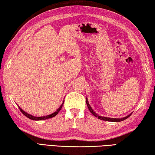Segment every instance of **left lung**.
<instances>
[{"label":"left lung","mask_w":155,"mask_h":155,"mask_svg":"<svg viewBox=\"0 0 155 155\" xmlns=\"http://www.w3.org/2000/svg\"><path fill=\"white\" fill-rule=\"evenodd\" d=\"M86 103H87V107H88V108H89V111L91 112V113L93 114V115H94L95 117H97L98 119H101V120H106V121H112V122H120V121H122V120H125L126 119H127L128 117H129L131 115V114H129L128 116H127V117H124V118H122V119H113V118H109V117H101V116H98V115L95 113V112L93 110H92V108H91V106H90V105L89 104V102H88V101H87V99L86 98Z\"/></svg>","instance_id":"1"}]
</instances>
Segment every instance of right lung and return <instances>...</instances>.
I'll use <instances>...</instances> for the list:
<instances>
[{"mask_svg":"<svg viewBox=\"0 0 155 155\" xmlns=\"http://www.w3.org/2000/svg\"><path fill=\"white\" fill-rule=\"evenodd\" d=\"M63 104H64V102H63L62 104L61 105V106L60 107V108H59L57 110H56L55 112H53V113L51 114L50 115H47V116L40 117H34V116H32V115H31V114H29L26 113V112H24V111L23 110H22V109L20 108V107H19V110H20V111L22 112V114H23L24 115H25V116H26V117H27L28 118H29L30 119L35 120H45V119H50V118H52V117H53L56 116V115H57V114H58V112L60 111V110L61 109V108H62V106H63Z\"/></svg>","mask_w":155,"mask_h":155,"instance_id":"add662e5","label":"right lung"}]
</instances>
